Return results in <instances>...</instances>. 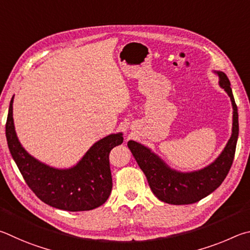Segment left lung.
<instances>
[{
  "instance_id": "8db88e82",
  "label": "left lung",
  "mask_w": 250,
  "mask_h": 250,
  "mask_svg": "<svg viewBox=\"0 0 250 250\" xmlns=\"http://www.w3.org/2000/svg\"><path fill=\"white\" fill-rule=\"evenodd\" d=\"M216 73L220 77L218 83L221 87L230 98L234 111L231 136L224 150L214 163L198 171L179 172L168 167L149 148L134 141L127 143L138 166L145 173L152 193L163 202L174 205L199 202L222 185L233 164L239 130L237 105L235 103L229 78L222 71H216Z\"/></svg>"
}]
</instances>
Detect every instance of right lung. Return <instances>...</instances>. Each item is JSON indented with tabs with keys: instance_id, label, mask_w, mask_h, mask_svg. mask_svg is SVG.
<instances>
[{
	"instance_id": "add662e5",
	"label": "right lung",
	"mask_w": 250,
	"mask_h": 250,
	"mask_svg": "<svg viewBox=\"0 0 250 250\" xmlns=\"http://www.w3.org/2000/svg\"><path fill=\"white\" fill-rule=\"evenodd\" d=\"M8 149L25 182L43 203L69 212L90 211L106 202L112 191L108 155L123 143L122 133L96 142L70 169H56L30 156L19 142L13 121V98L5 125Z\"/></svg>"
}]
</instances>
